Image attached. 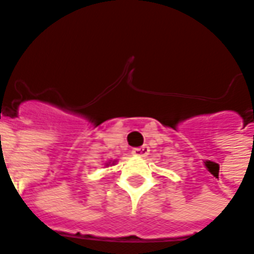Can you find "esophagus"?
I'll return each instance as SVG.
<instances>
[{
    "mask_svg": "<svg viewBox=\"0 0 254 254\" xmlns=\"http://www.w3.org/2000/svg\"><path fill=\"white\" fill-rule=\"evenodd\" d=\"M150 152L148 145H144V146H140V148H134L131 150V154L133 156H137V157H146Z\"/></svg>",
    "mask_w": 254,
    "mask_h": 254,
    "instance_id": "obj_1",
    "label": "esophagus"
}]
</instances>
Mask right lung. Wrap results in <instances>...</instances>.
<instances>
[{
    "mask_svg": "<svg viewBox=\"0 0 254 254\" xmlns=\"http://www.w3.org/2000/svg\"><path fill=\"white\" fill-rule=\"evenodd\" d=\"M116 162H117V160H114V161H112V160H110V161H106L105 166L106 168H108V166H113V165H116Z\"/></svg>",
    "mask_w": 254,
    "mask_h": 254,
    "instance_id": "obj_1",
    "label": "right lung"
}]
</instances>
